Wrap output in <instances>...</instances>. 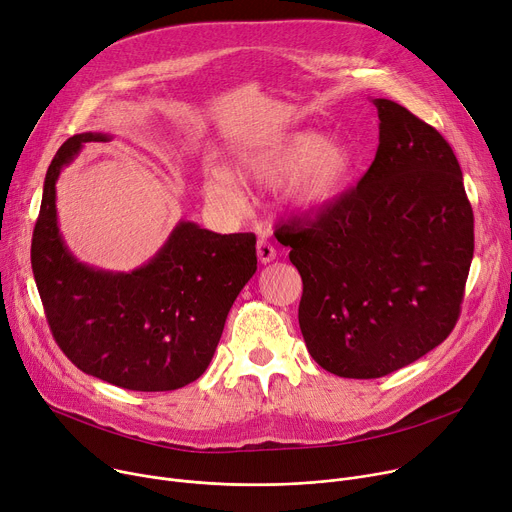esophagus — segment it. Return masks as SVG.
<instances>
[{
    "label": "esophagus",
    "instance_id": "1",
    "mask_svg": "<svg viewBox=\"0 0 512 512\" xmlns=\"http://www.w3.org/2000/svg\"><path fill=\"white\" fill-rule=\"evenodd\" d=\"M256 256H258V260L262 264H268V262H272L274 258H277V250H274V246L270 242L260 238L258 244H256Z\"/></svg>",
    "mask_w": 512,
    "mask_h": 512
}]
</instances>
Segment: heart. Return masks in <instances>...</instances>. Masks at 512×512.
<instances>
[{"label": "heart", "instance_id": "obj_1", "mask_svg": "<svg viewBox=\"0 0 512 512\" xmlns=\"http://www.w3.org/2000/svg\"><path fill=\"white\" fill-rule=\"evenodd\" d=\"M359 160L350 145L318 131H297L244 153L233 166L211 168L203 178L207 203L225 213L246 207L242 184L277 186L283 207L311 215L334 205L350 186Z\"/></svg>", "mask_w": 512, "mask_h": 512}]
</instances>
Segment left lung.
Returning a JSON list of instances; mask_svg holds the SVG:
<instances>
[{
    "mask_svg": "<svg viewBox=\"0 0 512 512\" xmlns=\"http://www.w3.org/2000/svg\"><path fill=\"white\" fill-rule=\"evenodd\" d=\"M379 147L359 186L309 225H283L301 274L309 355L348 379L398 371L455 328L474 258L457 157L408 108L371 98Z\"/></svg>",
    "mask_w": 512,
    "mask_h": 512,
    "instance_id": "8db88e82",
    "label": "left lung"
}]
</instances>
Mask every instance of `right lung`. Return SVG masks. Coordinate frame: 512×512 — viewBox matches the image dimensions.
<instances>
[{
  "label": "right lung",
  "instance_id": "right-lung-1",
  "mask_svg": "<svg viewBox=\"0 0 512 512\" xmlns=\"http://www.w3.org/2000/svg\"><path fill=\"white\" fill-rule=\"evenodd\" d=\"M69 137L45 176L32 235V272L53 336L84 373L133 391H170L199 379L227 313L256 272L254 233H213L178 221L145 264L114 272L77 260L57 219V180L84 143Z\"/></svg>",
  "mask_w": 512,
  "mask_h": 512
}]
</instances>
